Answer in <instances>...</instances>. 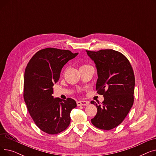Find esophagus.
I'll return each instance as SVG.
<instances>
[{
	"label": "esophagus",
	"instance_id": "obj_1",
	"mask_svg": "<svg viewBox=\"0 0 156 156\" xmlns=\"http://www.w3.org/2000/svg\"><path fill=\"white\" fill-rule=\"evenodd\" d=\"M89 104L88 101H80L77 102V105L80 106V105H87Z\"/></svg>",
	"mask_w": 156,
	"mask_h": 156
}]
</instances>
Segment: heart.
I'll return each instance as SVG.
<instances>
[{
    "label": "heart",
    "instance_id": "obj_1",
    "mask_svg": "<svg viewBox=\"0 0 156 156\" xmlns=\"http://www.w3.org/2000/svg\"><path fill=\"white\" fill-rule=\"evenodd\" d=\"M84 66H86V65H84Z\"/></svg>",
    "mask_w": 156,
    "mask_h": 156
}]
</instances>
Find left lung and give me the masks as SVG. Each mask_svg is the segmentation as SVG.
Here are the masks:
<instances>
[{
	"mask_svg": "<svg viewBox=\"0 0 156 156\" xmlns=\"http://www.w3.org/2000/svg\"><path fill=\"white\" fill-rule=\"evenodd\" d=\"M86 52L97 68V92L104 98L102 105L91 101L97 108L92 123L99 129L110 130L121 123L133 104V70L126 57L116 51Z\"/></svg>",
	"mask_w": 156,
	"mask_h": 156,
	"instance_id": "8db88e82",
	"label": "left lung"
}]
</instances>
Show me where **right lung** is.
I'll use <instances>...</instances> for the list:
<instances>
[{
	"mask_svg": "<svg viewBox=\"0 0 156 156\" xmlns=\"http://www.w3.org/2000/svg\"><path fill=\"white\" fill-rule=\"evenodd\" d=\"M78 54L46 48L33 56L26 67L24 100L36 125L48 134H58L66 129L70 124L71 111L76 107V102L71 98L62 100L52 95L62 68Z\"/></svg>",
	"mask_w": 156,
	"mask_h": 156,
	"instance_id": "add662e5",
	"label": "right lung"
}]
</instances>
